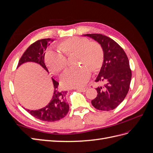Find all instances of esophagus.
<instances>
[{
	"label": "esophagus",
	"mask_w": 153,
	"mask_h": 153,
	"mask_svg": "<svg viewBox=\"0 0 153 153\" xmlns=\"http://www.w3.org/2000/svg\"><path fill=\"white\" fill-rule=\"evenodd\" d=\"M77 91H80V92H85L87 89H88V87H85V88H78L76 89Z\"/></svg>",
	"instance_id": "esophagus-1"
}]
</instances>
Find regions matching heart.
Returning <instances> with one entry per match:
<instances>
[{"label": "heart", "instance_id": "1", "mask_svg": "<svg viewBox=\"0 0 153 153\" xmlns=\"http://www.w3.org/2000/svg\"><path fill=\"white\" fill-rule=\"evenodd\" d=\"M62 53L48 50L45 55V62L48 68L55 73H58L67 66L66 57L76 55V65L82 66L75 69H69L61 77V85L64 88H80L89 80L91 70L98 72L102 68L105 52L103 48L96 41H90L84 37L72 38L60 41L57 45Z\"/></svg>", "mask_w": 153, "mask_h": 153}]
</instances>
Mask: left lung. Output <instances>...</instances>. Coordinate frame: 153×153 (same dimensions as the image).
I'll return each mask as SVG.
<instances>
[{
    "label": "left lung",
    "instance_id": "left-lung-1",
    "mask_svg": "<svg viewBox=\"0 0 153 153\" xmlns=\"http://www.w3.org/2000/svg\"><path fill=\"white\" fill-rule=\"evenodd\" d=\"M84 36L93 38L102 46L105 60L96 82L104 84L96 88V98L91 101L96 109L103 111L114 110L126 96L131 80L129 60L124 50L109 37L100 34Z\"/></svg>",
    "mask_w": 153,
    "mask_h": 153
}]
</instances>
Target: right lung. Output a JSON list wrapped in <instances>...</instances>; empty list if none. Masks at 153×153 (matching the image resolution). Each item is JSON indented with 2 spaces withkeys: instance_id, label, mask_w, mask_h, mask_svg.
I'll return each mask as SVG.
<instances>
[{
  "instance_id": "add662e5",
  "label": "right lung",
  "mask_w": 153,
  "mask_h": 153,
  "mask_svg": "<svg viewBox=\"0 0 153 153\" xmlns=\"http://www.w3.org/2000/svg\"><path fill=\"white\" fill-rule=\"evenodd\" d=\"M50 39H42L38 40L30 45L23 54L18 64V66L27 62H34L39 64L46 71L48 72L45 64L44 51L50 44ZM53 84V94L50 102L45 107L38 110H26L31 115L41 121L54 122L64 117L69 112V104L66 102V91L59 90V82L52 78Z\"/></svg>"
}]
</instances>
